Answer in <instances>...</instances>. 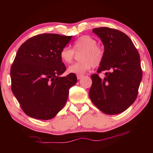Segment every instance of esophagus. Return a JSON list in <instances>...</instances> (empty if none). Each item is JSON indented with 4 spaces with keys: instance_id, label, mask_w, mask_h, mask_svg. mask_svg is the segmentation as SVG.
Here are the masks:
<instances>
[{
    "instance_id": "1",
    "label": "esophagus",
    "mask_w": 153,
    "mask_h": 153,
    "mask_svg": "<svg viewBox=\"0 0 153 153\" xmlns=\"http://www.w3.org/2000/svg\"><path fill=\"white\" fill-rule=\"evenodd\" d=\"M84 76V75H81V74H77V79H80L82 78V77Z\"/></svg>"
}]
</instances>
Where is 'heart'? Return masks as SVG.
Here are the masks:
<instances>
[{"instance_id": "b5f03b06", "label": "heart", "mask_w": 153, "mask_h": 153, "mask_svg": "<svg viewBox=\"0 0 153 153\" xmlns=\"http://www.w3.org/2000/svg\"><path fill=\"white\" fill-rule=\"evenodd\" d=\"M74 50L76 53L82 52L79 56L80 62L72 64L67 69L70 74H82L87 71L92 66H99L104 57V51L97 45V40L90 36H83L75 41ZM71 47L65 46L60 51V57L65 63L73 61L75 52Z\"/></svg>"}]
</instances>
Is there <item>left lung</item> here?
Listing matches in <instances>:
<instances>
[{
  "mask_svg": "<svg viewBox=\"0 0 153 153\" xmlns=\"http://www.w3.org/2000/svg\"><path fill=\"white\" fill-rule=\"evenodd\" d=\"M92 32L104 45V57L97 73L105 71L101 79L91 76L89 97L96 107L107 115L122 113L136 99L142 71L138 51L126 33L108 27L94 28Z\"/></svg>",
  "mask_w": 153,
  "mask_h": 153,
  "instance_id": "1",
  "label": "left lung"
}]
</instances>
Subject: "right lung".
Here are the masks:
<instances>
[{
  "mask_svg": "<svg viewBox=\"0 0 153 153\" xmlns=\"http://www.w3.org/2000/svg\"><path fill=\"white\" fill-rule=\"evenodd\" d=\"M72 36L42 33L23 43L11 68V90L22 110L41 120L55 117L66 104L76 74L61 77L66 67L60 51Z\"/></svg>",
  "mask_w": 153,
  "mask_h": 153,
  "instance_id": "right-lung-1",
  "label": "right lung"
}]
</instances>
